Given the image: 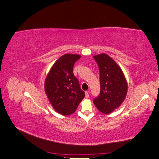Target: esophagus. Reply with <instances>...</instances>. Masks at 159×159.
Instances as JSON below:
<instances>
[{"label": "esophagus", "mask_w": 159, "mask_h": 159, "mask_svg": "<svg viewBox=\"0 0 159 159\" xmlns=\"http://www.w3.org/2000/svg\"><path fill=\"white\" fill-rule=\"evenodd\" d=\"M85 98H89V93L88 92V91H85Z\"/></svg>", "instance_id": "1"}]
</instances>
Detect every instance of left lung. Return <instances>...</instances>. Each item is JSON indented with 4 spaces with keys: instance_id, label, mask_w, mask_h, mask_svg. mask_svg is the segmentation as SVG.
Returning <instances> with one entry per match:
<instances>
[{
    "instance_id": "left-lung-1",
    "label": "left lung",
    "mask_w": 159,
    "mask_h": 159,
    "mask_svg": "<svg viewBox=\"0 0 159 159\" xmlns=\"http://www.w3.org/2000/svg\"><path fill=\"white\" fill-rule=\"evenodd\" d=\"M93 57L99 66L101 85L99 95L93 103L99 111L109 114L125 99L128 84L121 68L109 56L103 53Z\"/></svg>"
}]
</instances>
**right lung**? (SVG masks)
I'll list each match as a JSON object with an SVG mask.
<instances>
[{"label": "right lung", "mask_w": 159, "mask_h": 159, "mask_svg": "<svg viewBox=\"0 0 159 159\" xmlns=\"http://www.w3.org/2000/svg\"><path fill=\"white\" fill-rule=\"evenodd\" d=\"M80 57V55L71 54L61 56L52 66L45 80V92L50 103L64 116L74 113L85 97L73 73L75 62Z\"/></svg>", "instance_id": "1"}]
</instances>
